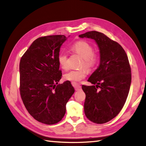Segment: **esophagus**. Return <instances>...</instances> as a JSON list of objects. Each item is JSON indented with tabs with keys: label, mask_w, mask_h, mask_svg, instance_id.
<instances>
[{
	"label": "esophagus",
	"mask_w": 146,
	"mask_h": 146,
	"mask_svg": "<svg viewBox=\"0 0 146 146\" xmlns=\"http://www.w3.org/2000/svg\"><path fill=\"white\" fill-rule=\"evenodd\" d=\"M72 85H73V86L75 88V89H76V91H78V90H81V88H82V86H81L80 85H78L77 83H72Z\"/></svg>",
	"instance_id": "obj_1"
}]
</instances>
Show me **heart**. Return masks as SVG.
I'll return each mask as SVG.
<instances>
[{
	"instance_id": "heart-1",
	"label": "heart",
	"mask_w": 146,
	"mask_h": 146,
	"mask_svg": "<svg viewBox=\"0 0 146 146\" xmlns=\"http://www.w3.org/2000/svg\"><path fill=\"white\" fill-rule=\"evenodd\" d=\"M71 50L75 54L80 55L83 58L82 66H84L88 70H91L98 64V56L94 53V49L89 43L86 41H80L72 46ZM58 61L60 67L66 70L68 68V55L66 52H62L58 56ZM87 71L85 69L79 70H71L64 74V80L72 83L80 82L86 76Z\"/></svg>"
}]
</instances>
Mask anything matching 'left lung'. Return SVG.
<instances>
[{
	"label": "left lung",
	"instance_id": "1",
	"mask_svg": "<svg viewBox=\"0 0 146 146\" xmlns=\"http://www.w3.org/2000/svg\"><path fill=\"white\" fill-rule=\"evenodd\" d=\"M79 37L94 39L99 48V66L88 80L92 85L82 88L86 117L104 123L115 117L125 103L131 81L129 59L122 46L102 33L91 31Z\"/></svg>",
	"mask_w": 146,
	"mask_h": 146
}]
</instances>
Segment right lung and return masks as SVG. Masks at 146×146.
I'll return each mask as SVG.
<instances>
[{"instance_id": "obj_1", "label": "right lung", "mask_w": 146, "mask_h": 146, "mask_svg": "<svg viewBox=\"0 0 146 146\" xmlns=\"http://www.w3.org/2000/svg\"><path fill=\"white\" fill-rule=\"evenodd\" d=\"M64 35H51L35 40L21 57L20 94L28 112L47 125L64 117L66 105L75 90L69 81L58 84L61 71L58 61Z\"/></svg>"}]
</instances>
